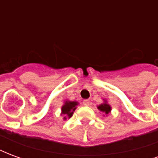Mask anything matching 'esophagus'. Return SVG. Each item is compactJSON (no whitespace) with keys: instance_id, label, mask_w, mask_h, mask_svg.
I'll use <instances>...</instances> for the list:
<instances>
[{"instance_id":"esophagus-1","label":"esophagus","mask_w":158,"mask_h":158,"mask_svg":"<svg viewBox=\"0 0 158 158\" xmlns=\"http://www.w3.org/2000/svg\"><path fill=\"white\" fill-rule=\"evenodd\" d=\"M83 104H84V106H89V100H84V102H83Z\"/></svg>"}]
</instances>
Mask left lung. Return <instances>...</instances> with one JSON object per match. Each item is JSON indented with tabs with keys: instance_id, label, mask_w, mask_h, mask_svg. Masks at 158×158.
I'll list each match as a JSON object with an SVG mask.
<instances>
[{
	"instance_id": "1",
	"label": "left lung",
	"mask_w": 158,
	"mask_h": 158,
	"mask_svg": "<svg viewBox=\"0 0 158 158\" xmlns=\"http://www.w3.org/2000/svg\"><path fill=\"white\" fill-rule=\"evenodd\" d=\"M97 108H98L100 111H102L103 113H106V114H108V113L111 112V106H110V105H108L106 102L101 104L100 106H97Z\"/></svg>"
}]
</instances>
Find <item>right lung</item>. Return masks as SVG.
<instances>
[{
    "label": "right lung",
    "instance_id": "add662e5",
    "mask_svg": "<svg viewBox=\"0 0 158 158\" xmlns=\"http://www.w3.org/2000/svg\"><path fill=\"white\" fill-rule=\"evenodd\" d=\"M78 105L77 102H66L65 104L62 106V114L64 117V119L67 118H71L73 116V111L76 109V106Z\"/></svg>",
    "mask_w": 158,
    "mask_h": 158
}]
</instances>
